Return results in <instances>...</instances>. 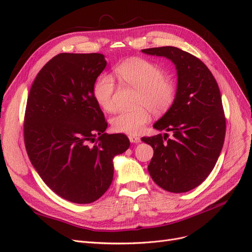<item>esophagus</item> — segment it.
Segmentation results:
<instances>
[{"mask_svg":"<svg viewBox=\"0 0 252 252\" xmlns=\"http://www.w3.org/2000/svg\"><path fill=\"white\" fill-rule=\"evenodd\" d=\"M128 139L130 141V143H140L141 142V139L137 136H133V135H129L128 136Z\"/></svg>","mask_w":252,"mask_h":252,"instance_id":"1","label":"esophagus"}]
</instances>
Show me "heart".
<instances>
[{
	"label": "heart",
	"instance_id": "obj_1",
	"mask_svg": "<svg viewBox=\"0 0 252 252\" xmlns=\"http://www.w3.org/2000/svg\"><path fill=\"white\" fill-rule=\"evenodd\" d=\"M115 73L123 84L138 90L134 110L118 112L111 119L113 130L117 133L139 134L154 115L166 113L177 98V85L166 77L165 71L157 64L143 58L128 59L118 65ZM114 79L101 75L94 86V98L102 109L111 112L115 109L113 94Z\"/></svg>",
	"mask_w": 252,
	"mask_h": 252
}]
</instances>
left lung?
<instances>
[{
	"mask_svg": "<svg viewBox=\"0 0 252 252\" xmlns=\"http://www.w3.org/2000/svg\"><path fill=\"white\" fill-rule=\"evenodd\" d=\"M148 55L173 61L178 73L177 98L171 108L153 126L168 134L143 137L154 150L148 171L162 189L183 193L196 188L214 169L226 135L220 92L207 66L176 47L142 50Z\"/></svg>",
	"mask_w": 252,
	"mask_h": 252,
	"instance_id": "left-lung-1",
	"label": "left lung"
}]
</instances>
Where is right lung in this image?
<instances>
[{
	"instance_id": "obj_1",
	"label": "right lung",
	"mask_w": 252,
	"mask_h": 252,
	"mask_svg": "<svg viewBox=\"0 0 252 252\" xmlns=\"http://www.w3.org/2000/svg\"><path fill=\"white\" fill-rule=\"evenodd\" d=\"M99 53H61L39 70L24 115V143L47 186L73 203L94 202L113 180V158L129 147L124 134L105 133L107 122L94 98L104 70Z\"/></svg>"
}]
</instances>
